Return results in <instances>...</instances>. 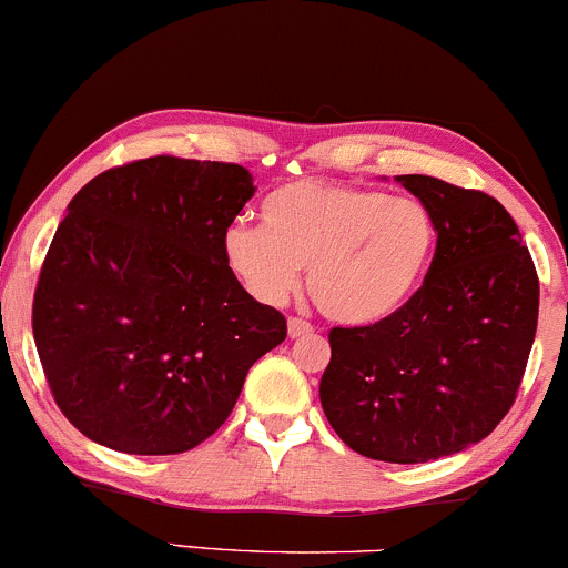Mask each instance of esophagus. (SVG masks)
Here are the masks:
<instances>
[{
    "label": "esophagus",
    "mask_w": 568,
    "mask_h": 568,
    "mask_svg": "<svg viewBox=\"0 0 568 568\" xmlns=\"http://www.w3.org/2000/svg\"><path fill=\"white\" fill-rule=\"evenodd\" d=\"M315 334V328H312L306 321H298V317H291L288 321V336L291 338H304V336H312Z\"/></svg>",
    "instance_id": "1"
}]
</instances>
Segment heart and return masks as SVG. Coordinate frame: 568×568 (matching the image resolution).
Segmentation results:
<instances>
[{
    "instance_id": "1",
    "label": "heart",
    "mask_w": 568,
    "mask_h": 568,
    "mask_svg": "<svg viewBox=\"0 0 568 568\" xmlns=\"http://www.w3.org/2000/svg\"><path fill=\"white\" fill-rule=\"evenodd\" d=\"M438 245L433 211L416 197L302 179L262 202V226L232 224L224 264L262 304H285L306 266L312 302L342 325L387 321L419 291Z\"/></svg>"
}]
</instances>
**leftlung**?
I'll return each instance as SVG.
<instances>
[{
	"label": "left lung",
	"instance_id": "8db88e82",
	"mask_svg": "<svg viewBox=\"0 0 568 568\" xmlns=\"http://www.w3.org/2000/svg\"><path fill=\"white\" fill-rule=\"evenodd\" d=\"M397 181L433 211V264L387 321L331 331L321 403L352 452L419 465L505 419L537 334L539 280L497 200L433 175Z\"/></svg>",
	"mask_w": 568,
	"mask_h": 568
}]
</instances>
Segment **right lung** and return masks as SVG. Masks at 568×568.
I'll list each match as a JSON object with an SVG mask.
<instances>
[{"instance_id": "add662e5", "label": "right lung", "mask_w": 568, "mask_h": 568, "mask_svg": "<svg viewBox=\"0 0 568 568\" xmlns=\"http://www.w3.org/2000/svg\"><path fill=\"white\" fill-rule=\"evenodd\" d=\"M232 162L149 158L69 202L34 293V342L63 416L122 454H181L224 425L285 317L232 275L221 237L253 197Z\"/></svg>"}]
</instances>
